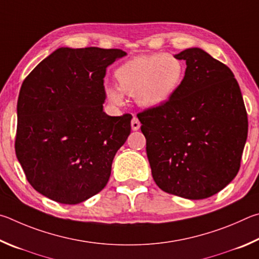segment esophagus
<instances>
[{"instance_id":"obj_1","label":"esophagus","mask_w":259,"mask_h":259,"mask_svg":"<svg viewBox=\"0 0 259 259\" xmlns=\"http://www.w3.org/2000/svg\"><path fill=\"white\" fill-rule=\"evenodd\" d=\"M131 125H132V130L133 131H139L140 127H141V122L138 119L137 117H133L132 121H131Z\"/></svg>"}]
</instances>
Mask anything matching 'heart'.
Masks as SVG:
<instances>
[{
  "label": "heart",
  "mask_w": 259,
  "mask_h": 259,
  "mask_svg": "<svg viewBox=\"0 0 259 259\" xmlns=\"http://www.w3.org/2000/svg\"><path fill=\"white\" fill-rule=\"evenodd\" d=\"M183 65L179 59L168 54L152 53L135 57L117 68L118 86L104 89L107 100L115 106L124 102V94L135 97L144 108H153L165 102L183 77Z\"/></svg>",
  "instance_id": "1"
}]
</instances>
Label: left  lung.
Listing matches in <instances>:
<instances>
[{"instance_id": "left-lung-1", "label": "left lung", "mask_w": 259, "mask_h": 259, "mask_svg": "<svg viewBox=\"0 0 259 259\" xmlns=\"http://www.w3.org/2000/svg\"><path fill=\"white\" fill-rule=\"evenodd\" d=\"M184 78L166 102L138 113L152 178L162 191L199 200L240 169L248 135L241 91L228 66L201 49L175 54Z\"/></svg>"}]
</instances>
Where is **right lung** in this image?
Wrapping results in <instances>:
<instances>
[{"label": "right lung", "instance_id": "1", "mask_svg": "<svg viewBox=\"0 0 259 259\" xmlns=\"http://www.w3.org/2000/svg\"><path fill=\"white\" fill-rule=\"evenodd\" d=\"M119 49L60 48L21 85L15 149L36 191L76 205L106 187L111 164L131 133V113L103 112V78Z\"/></svg>", "mask_w": 259, "mask_h": 259}]
</instances>
